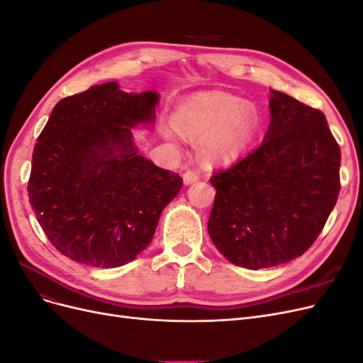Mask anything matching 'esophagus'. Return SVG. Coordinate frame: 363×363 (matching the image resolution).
<instances>
[{
    "label": "esophagus",
    "mask_w": 363,
    "mask_h": 363,
    "mask_svg": "<svg viewBox=\"0 0 363 363\" xmlns=\"http://www.w3.org/2000/svg\"><path fill=\"white\" fill-rule=\"evenodd\" d=\"M200 179V171L199 169H188L183 174V180L186 184L194 183Z\"/></svg>",
    "instance_id": "1"
}]
</instances>
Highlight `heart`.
Returning a JSON list of instances; mask_svg holds the SVG:
<instances>
[{
  "instance_id": "1",
  "label": "heart",
  "mask_w": 363,
  "mask_h": 363,
  "mask_svg": "<svg viewBox=\"0 0 363 363\" xmlns=\"http://www.w3.org/2000/svg\"><path fill=\"white\" fill-rule=\"evenodd\" d=\"M175 125L188 136H206V152L216 160H233L255 133L256 116L238 98L223 92L192 96L175 113Z\"/></svg>"
}]
</instances>
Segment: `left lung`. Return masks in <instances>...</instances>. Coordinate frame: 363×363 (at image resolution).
<instances>
[{"instance_id":"1","label":"left lung","mask_w":363,"mask_h":363,"mask_svg":"<svg viewBox=\"0 0 363 363\" xmlns=\"http://www.w3.org/2000/svg\"><path fill=\"white\" fill-rule=\"evenodd\" d=\"M262 144L213 171L208 235L235 265L271 268L304 255L323 232L340 191V150L324 113L271 91Z\"/></svg>"}]
</instances>
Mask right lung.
I'll return each mask as SVG.
<instances>
[{
	"instance_id": "1",
	"label": "right lung",
	"mask_w": 363,
	"mask_h": 363,
	"mask_svg": "<svg viewBox=\"0 0 363 363\" xmlns=\"http://www.w3.org/2000/svg\"><path fill=\"white\" fill-rule=\"evenodd\" d=\"M156 92L116 82L63 98L33 150L28 199L52 247L95 268H116L151 242L177 172L138 155L130 127L155 119Z\"/></svg>"
}]
</instances>
